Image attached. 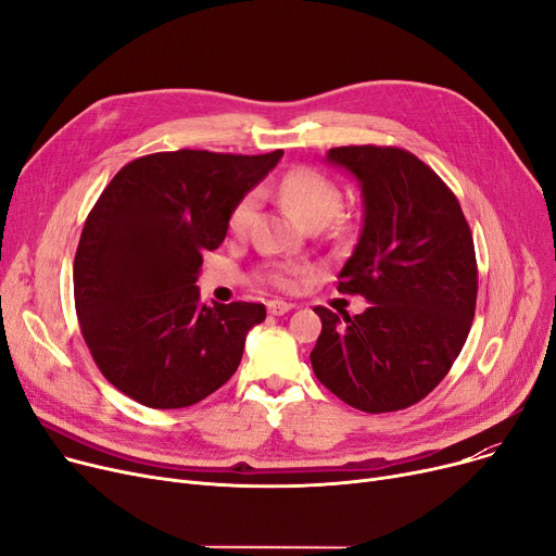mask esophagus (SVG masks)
Listing matches in <instances>:
<instances>
[{"label": "esophagus", "mask_w": 556, "mask_h": 556, "mask_svg": "<svg viewBox=\"0 0 556 556\" xmlns=\"http://www.w3.org/2000/svg\"><path fill=\"white\" fill-rule=\"evenodd\" d=\"M290 308H293V304H288V302H283V300H270V302H268V313H270V315H283V313H288Z\"/></svg>", "instance_id": "obj_1"}]
</instances>
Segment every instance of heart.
I'll use <instances>...</instances> for the list:
<instances>
[{
	"label": "heart",
	"mask_w": 556,
	"mask_h": 556,
	"mask_svg": "<svg viewBox=\"0 0 556 556\" xmlns=\"http://www.w3.org/2000/svg\"><path fill=\"white\" fill-rule=\"evenodd\" d=\"M277 195L293 210L306 225H325L342 207V189L327 173L311 166H293L277 182ZM258 195L245 193L229 214V231L233 237H248L256 218ZM308 268L300 263L275 261L261 270V277L281 290H298L308 277Z\"/></svg>",
	"instance_id": "b5f03b06"
}]
</instances>
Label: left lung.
<instances>
[{
	"label": "left lung",
	"mask_w": 556,
	"mask_h": 556,
	"mask_svg": "<svg viewBox=\"0 0 556 556\" xmlns=\"http://www.w3.org/2000/svg\"><path fill=\"white\" fill-rule=\"evenodd\" d=\"M327 160L356 175L365 218L338 275L361 315L313 311L323 333L311 352L317 381L356 410L410 407L444 381L471 331L478 263L455 193L396 146H338Z\"/></svg>",
	"instance_id": "1"
}]
</instances>
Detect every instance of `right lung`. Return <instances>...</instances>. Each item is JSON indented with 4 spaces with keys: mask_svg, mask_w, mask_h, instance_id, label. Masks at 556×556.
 <instances>
[{
    "mask_svg": "<svg viewBox=\"0 0 556 556\" xmlns=\"http://www.w3.org/2000/svg\"><path fill=\"white\" fill-rule=\"evenodd\" d=\"M281 155L153 153L103 189L78 241L74 302L85 344L116 390L175 410L237 371L266 306H207L195 281L202 254L225 241L231 210Z\"/></svg>",
    "mask_w": 556,
    "mask_h": 556,
    "instance_id": "right-lung-1",
    "label": "right lung"
}]
</instances>
